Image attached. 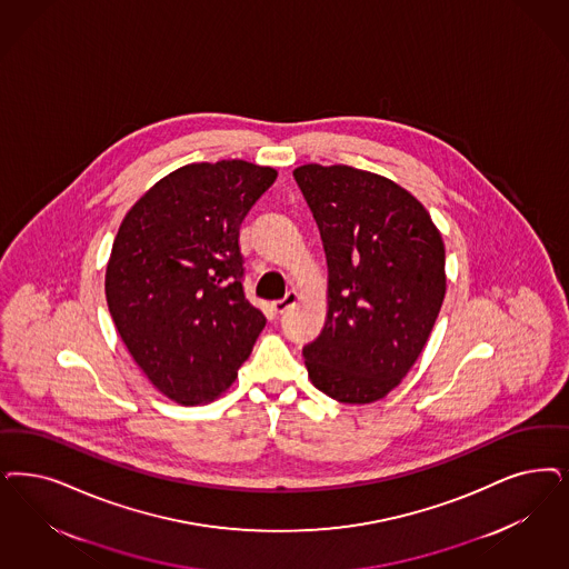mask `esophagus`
I'll return each instance as SVG.
<instances>
[{
    "label": "esophagus",
    "instance_id": "obj_1",
    "mask_svg": "<svg viewBox=\"0 0 569 569\" xmlns=\"http://www.w3.org/2000/svg\"><path fill=\"white\" fill-rule=\"evenodd\" d=\"M296 300H298V295L296 292H288L281 300H274L271 309H273L274 315L286 313L290 307H295Z\"/></svg>",
    "mask_w": 569,
    "mask_h": 569
}]
</instances>
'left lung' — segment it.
I'll list each match as a JSON object with an SVG mask.
<instances>
[{
	"label": "left lung",
	"instance_id": "8db88e82",
	"mask_svg": "<svg viewBox=\"0 0 569 569\" xmlns=\"http://www.w3.org/2000/svg\"><path fill=\"white\" fill-rule=\"evenodd\" d=\"M296 182L328 260V319L302 355L342 403L391 392L422 353L446 296V248L425 206L392 180L307 163Z\"/></svg>",
	"mask_w": 569,
	"mask_h": 569
}]
</instances>
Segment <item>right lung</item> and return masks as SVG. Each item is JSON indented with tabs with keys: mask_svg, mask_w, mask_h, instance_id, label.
<instances>
[{
	"mask_svg": "<svg viewBox=\"0 0 569 569\" xmlns=\"http://www.w3.org/2000/svg\"><path fill=\"white\" fill-rule=\"evenodd\" d=\"M274 178L241 159L189 163L119 227L104 274L109 313L138 368L177 403L227 391L267 323L243 295L239 227Z\"/></svg>",
	"mask_w": 569,
	"mask_h": 569,
	"instance_id": "add662e5",
	"label": "right lung"
}]
</instances>
